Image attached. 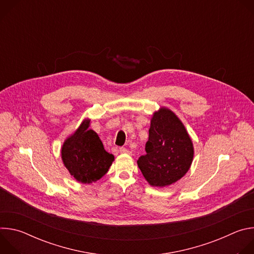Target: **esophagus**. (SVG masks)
<instances>
[{
    "label": "esophagus",
    "mask_w": 254,
    "mask_h": 254,
    "mask_svg": "<svg viewBox=\"0 0 254 254\" xmlns=\"http://www.w3.org/2000/svg\"><path fill=\"white\" fill-rule=\"evenodd\" d=\"M120 152L122 153V154H129L130 152L127 150V149H126V148H121L120 149Z\"/></svg>",
    "instance_id": "esophagus-1"
}]
</instances>
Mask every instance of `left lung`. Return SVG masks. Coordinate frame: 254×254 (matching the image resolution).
Returning <instances> with one entry per match:
<instances>
[{
	"mask_svg": "<svg viewBox=\"0 0 254 254\" xmlns=\"http://www.w3.org/2000/svg\"><path fill=\"white\" fill-rule=\"evenodd\" d=\"M146 153L138 158L137 166L153 187L176 183L192 165V139L183 123L167 107H161L152 117Z\"/></svg>",
	"mask_w": 254,
	"mask_h": 254,
	"instance_id": "left-lung-1",
	"label": "left lung"
}]
</instances>
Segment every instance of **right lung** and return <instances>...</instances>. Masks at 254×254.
Segmentation results:
<instances>
[{"mask_svg": "<svg viewBox=\"0 0 254 254\" xmlns=\"http://www.w3.org/2000/svg\"><path fill=\"white\" fill-rule=\"evenodd\" d=\"M85 119L79 127L69 135L61 148V158L70 175L79 183L90 184L102 178L115 161L107 153L98 134L89 128Z\"/></svg>", "mask_w": 254, "mask_h": 254, "instance_id": "right-lung-1", "label": "right lung"}]
</instances>
